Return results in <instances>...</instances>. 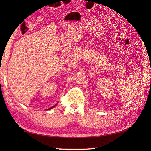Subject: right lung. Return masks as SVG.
<instances>
[{
  "instance_id": "add662e5",
  "label": "right lung",
  "mask_w": 151,
  "mask_h": 151,
  "mask_svg": "<svg viewBox=\"0 0 151 151\" xmlns=\"http://www.w3.org/2000/svg\"><path fill=\"white\" fill-rule=\"evenodd\" d=\"M56 105H57V104H55V105H54V106H52V107H51V108H49V109H52V108H54V107H55V106H56Z\"/></svg>"
}]
</instances>
